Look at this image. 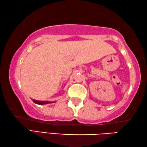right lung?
Listing matches in <instances>:
<instances>
[{
  "mask_svg": "<svg viewBox=\"0 0 147 147\" xmlns=\"http://www.w3.org/2000/svg\"><path fill=\"white\" fill-rule=\"evenodd\" d=\"M32 101L35 102V103L37 104V105H46L48 103H52V102H50V101H37V100L33 99Z\"/></svg>",
  "mask_w": 147,
  "mask_h": 147,
  "instance_id": "right-lung-1",
  "label": "right lung"
}]
</instances>
